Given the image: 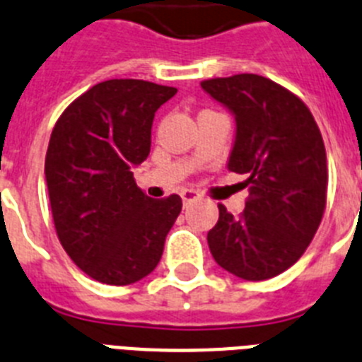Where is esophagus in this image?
I'll return each mask as SVG.
<instances>
[{"label":"esophagus","instance_id":"34e87169","mask_svg":"<svg viewBox=\"0 0 362 362\" xmlns=\"http://www.w3.org/2000/svg\"><path fill=\"white\" fill-rule=\"evenodd\" d=\"M182 200H184V204H189L193 200H197L200 197V193L197 189H182L180 193Z\"/></svg>","mask_w":362,"mask_h":362}]
</instances>
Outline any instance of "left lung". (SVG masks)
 <instances>
[{"label": "left lung", "mask_w": 362, "mask_h": 362, "mask_svg": "<svg viewBox=\"0 0 362 362\" xmlns=\"http://www.w3.org/2000/svg\"><path fill=\"white\" fill-rule=\"evenodd\" d=\"M235 115L228 169L247 175L250 195L239 217L218 204L209 252L224 270L248 281L281 274L313 241L327 199L326 147L308 105L254 73L202 81Z\"/></svg>", "instance_id": "left-lung-1"}]
</instances>
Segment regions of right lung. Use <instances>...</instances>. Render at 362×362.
I'll return each mask as SVG.
<instances>
[{
    "mask_svg": "<svg viewBox=\"0 0 362 362\" xmlns=\"http://www.w3.org/2000/svg\"><path fill=\"white\" fill-rule=\"evenodd\" d=\"M176 88L110 78L60 114L45 154V180L60 245L106 285H130L160 263L182 199H151L132 169L151 153L154 112Z\"/></svg>",
    "mask_w": 362,
    "mask_h": 362,
    "instance_id": "right-lung-1",
    "label": "right lung"
}]
</instances>
